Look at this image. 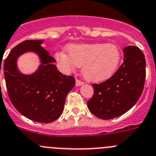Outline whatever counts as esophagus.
Returning <instances> with one entry per match:
<instances>
[{"label":"esophagus","instance_id":"34e87169","mask_svg":"<svg viewBox=\"0 0 156 156\" xmlns=\"http://www.w3.org/2000/svg\"><path fill=\"white\" fill-rule=\"evenodd\" d=\"M83 83H84L82 82V81L79 80H76V87H80Z\"/></svg>","mask_w":156,"mask_h":156}]
</instances>
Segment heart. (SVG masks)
I'll return each mask as SVG.
<instances>
[{"mask_svg":"<svg viewBox=\"0 0 156 156\" xmlns=\"http://www.w3.org/2000/svg\"><path fill=\"white\" fill-rule=\"evenodd\" d=\"M66 53L57 52L55 58L62 70L71 72L83 66L82 73L91 82L109 79L116 72L121 59L119 47L112 43L73 44L67 46Z\"/></svg>","mask_w":156,"mask_h":156,"instance_id":"obj_1","label":"heart"}]
</instances>
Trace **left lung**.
Returning a JSON list of instances; mask_svg holds the SVG:
<instances>
[{
	"instance_id": "1",
	"label": "left lung",
	"mask_w": 156,
	"mask_h": 156,
	"mask_svg": "<svg viewBox=\"0 0 156 156\" xmlns=\"http://www.w3.org/2000/svg\"><path fill=\"white\" fill-rule=\"evenodd\" d=\"M124 62L108 80L92 84V98L87 101L90 112L98 118L109 120L129 111L141 97L145 80V58L134 45L123 50Z\"/></svg>"
}]
</instances>
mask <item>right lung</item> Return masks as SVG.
<instances>
[{"mask_svg": "<svg viewBox=\"0 0 156 156\" xmlns=\"http://www.w3.org/2000/svg\"><path fill=\"white\" fill-rule=\"evenodd\" d=\"M42 43L43 40H26L18 44L4 60L3 69L8 97L17 111L31 121L50 123L62 114L75 79L57 69L55 60ZM26 52H34L40 58V66L31 74H21L16 66L18 58Z\"/></svg>", "mask_w": 156, "mask_h": 156, "instance_id": "obj_1", "label": "right lung"}]
</instances>
